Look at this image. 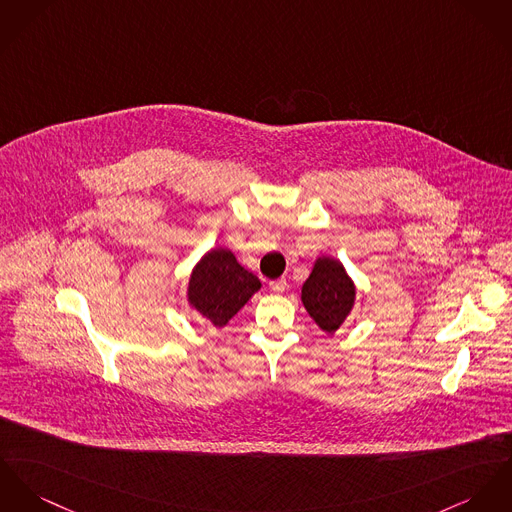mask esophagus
<instances>
[{"label":"esophagus","instance_id":"obj_1","mask_svg":"<svg viewBox=\"0 0 512 512\" xmlns=\"http://www.w3.org/2000/svg\"><path fill=\"white\" fill-rule=\"evenodd\" d=\"M286 286H288L286 278H278V280H273V282H271V290L276 292V294H282V292L286 290Z\"/></svg>","mask_w":512,"mask_h":512}]
</instances>
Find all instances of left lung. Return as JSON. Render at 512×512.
I'll return each instance as SVG.
<instances>
[{"mask_svg":"<svg viewBox=\"0 0 512 512\" xmlns=\"http://www.w3.org/2000/svg\"><path fill=\"white\" fill-rule=\"evenodd\" d=\"M356 302V284L335 257L321 255L302 286V304L315 325L333 335L351 315Z\"/></svg>","mask_w":512,"mask_h":512,"instance_id":"left-lung-1","label":"left lung"}]
</instances>
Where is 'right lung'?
I'll return each instance as SVG.
<instances>
[{"label":"right lung","instance_id":"1","mask_svg":"<svg viewBox=\"0 0 512 512\" xmlns=\"http://www.w3.org/2000/svg\"><path fill=\"white\" fill-rule=\"evenodd\" d=\"M261 290V280L239 265L226 247L206 251L193 267L187 302L210 325L222 329Z\"/></svg>","mask_w":512,"mask_h":512}]
</instances>
